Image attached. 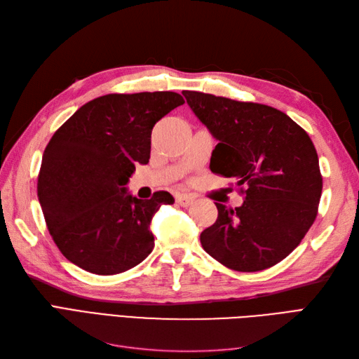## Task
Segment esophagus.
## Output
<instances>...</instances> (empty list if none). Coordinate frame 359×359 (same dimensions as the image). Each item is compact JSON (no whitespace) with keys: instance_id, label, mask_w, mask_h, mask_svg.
<instances>
[{"instance_id":"1","label":"esophagus","mask_w":359,"mask_h":359,"mask_svg":"<svg viewBox=\"0 0 359 359\" xmlns=\"http://www.w3.org/2000/svg\"><path fill=\"white\" fill-rule=\"evenodd\" d=\"M193 202H194V198L191 194H178L177 196V203L184 206V208H187V206H190Z\"/></svg>"}]
</instances>
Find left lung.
I'll return each instance as SVG.
<instances>
[{
	"mask_svg": "<svg viewBox=\"0 0 359 359\" xmlns=\"http://www.w3.org/2000/svg\"><path fill=\"white\" fill-rule=\"evenodd\" d=\"M182 95L219 140L211 172L247 186L241 206L215 203L219 217L201 233L203 250L243 273L274 266L298 247L318 215L322 175L310 136L266 104L198 91Z\"/></svg>",
	"mask_w": 359,
	"mask_h": 359,
	"instance_id": "8db88e82",
	"label": "left lung"
}]
</instances>
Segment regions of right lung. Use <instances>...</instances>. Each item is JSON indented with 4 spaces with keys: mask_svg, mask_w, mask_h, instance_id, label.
<instances>
[{
    "mask_svg": "<svg viewBox=\"0 0 359 359\" xmlns=\"http://www.w3.org/2000/svg\"><path fill=\"white\" fill-rule=\"evenodd\" d=\"M181 104L172 91L107 94L81 106L52 136L37 196L53 241L72 264L114 276L153 252L151 220L175 201L168 191L137 199L127 182L149 161L156 123Z\"/></svg>",
    "mask_w": 359,
    "mask_h": 359,
    "instance_id": "1",
    "label": "right lung"
}]
</instances>
